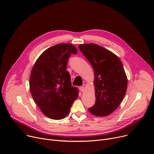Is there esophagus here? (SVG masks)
I'll use <instances>...</instances> for the list:
<instances>
[{"mask_svg":"<svg viewBox=\"0 0 154 154\" xmlns=\"http://www.w3.org/2000/svg\"><path fill=\"white\" fill-rule=\"evenodd\" d=\"M79 88H80V91H81L82 92H84L85 91V87L84 86H80Z\"/></svg>","mask_w":154,"mask_h":154,"instance_id":"1","label":"esophagus"}]
</instances>
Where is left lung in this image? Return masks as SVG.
<instances>
[{"label":"left lung","instance_id":"left-lung-1","mask_svg":"<svg viewBox=\"0 0 154 154\" xmlns=\"http://www.w3.org/2000/svg\"><path fill=\"white\" fill-rule=\"evenodd\" d=\"M79 47L94 71L95 103L88 110L95 116H109L117 109L127 91V77L122 62L115 54L95 44Z\"/></svg>","mask_w":154,"mask_h":154}]
</instances>
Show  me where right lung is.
Returning <instances> with one entry per match:
<instances>
[{
	"label": "right lung",
	"instance_id": "1",
	"mask_svg": "<svg viewBox=\"0 0 154 154\" xmlns=\"http://www.w3.org/2000/svg\"><path fill=\"white\" fill-rule=\"evenodd\" d=\"M77 50L70 44H59L47 48L35 61L29 79L31 95L40 110L47 117H66L79 95L72 86L67 64L71 54Z\"/></svg>",
	"mask_w": 154,
	"mask_h": 154
}]
</instances>
